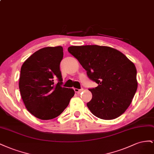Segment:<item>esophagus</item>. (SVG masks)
Returning <instances> with one entry per match:
<instances>
[{"label": "esophagus", "instance_id": "esophagus-1", "mask_svg": "<svg viewBox=\"0 0 154 154\" xmlns=\"http://www.w3.org/2000/svg\"><path fill=\"white\" fill-rule=\"evenodd\" d=\"M83 90V88H81V89H77V88H74V91H75V93H77V94H79V93H81V91H82Z\"/></svg>", "mask_w": 154, "mask_h": 154}]
</instances>
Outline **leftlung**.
Wrapping results in <instances>:
<instances>
[{
  "mask_svg": "<svg viewBox=\"0 0 154 154\" xmlns=\"http://www.w3.org/2000/svg\"><path fill=\"white\" fill-rule=\"evenodd\" d=\"M87 75L98 86L89 89L92 99L87 103L90 112L104 120L121 116L130 105L137 89L134 64L114 48L97 45L70 46Z\"/></svg>",
  "mask_w": 154,
  "mask_h": 154,
  "instance_id": "8db88e82",
  "label": "left lung"
}]
</instances>
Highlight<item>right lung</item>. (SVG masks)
Returning a JSON list of instances; mask_svg holds the SVG:
<instances>
[{"mask_svg": "<svg viewBox=\"0 0 154 154\" xmlns=\"http://www.w3.org/2000/svg\"><path fill=\"white\" fill-rule=\"evenodd\" d=\"M63 58L62 46L46 47L35 52L21 67L19 86L22 99L28 111L40 119L58 117L75 94L73 89L61 86Z\"/></svg>", "mask_w": 154, "mask_h": 154, "instance_id": "right-lung-1", "label": "right lung"}]
</instances>
